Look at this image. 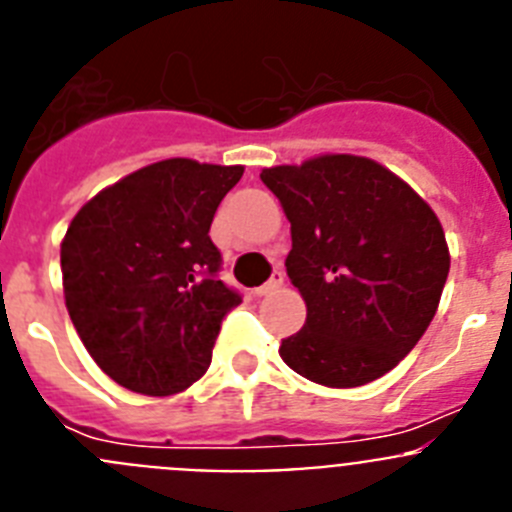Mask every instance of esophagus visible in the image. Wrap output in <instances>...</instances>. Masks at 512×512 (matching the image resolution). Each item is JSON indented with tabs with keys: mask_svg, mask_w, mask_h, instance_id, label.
<instances>
[{
	"mask_svg": "<svg viewBox=\"0 0 512 512\" xmlns=\"http://www.w3.org/2000/svg\"><path fill=\"white\" fill-rule=\"evenodd\" d=\"M282 284H284V274H282V271H274L269 282H264V284H261V287L253 289V292H256V295H259V297H264V295H271V292H277V289L282 287Z\"/></svg>",
	"mask_w": 512,
	"mask_h": 512,
	"instance_id": "34e87169",
	"label": "esophagus"
}]
</instances>
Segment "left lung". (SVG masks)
I'll return each mask as SVG.
<instances>
[{
    "label": "left lung",
    "mask_w": 512,
    "mask_h": 512,
    "mask_svg": "<svg viewBox=\"0 0 512 512\" xmlns=\"http://www.w3.org/2000/svg\"><path fill=\"white\" fill-rule=\"evenodd\" d=\"M261 182L292 225L287 277L307 320L284 338L289 369L323 387H361L413 351L438 310L449 246L431 205L366 156L323 153L271 166Z\"/></svg>",
    "instance_id": "1"
}]
</instances>
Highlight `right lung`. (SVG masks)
Here are the masks:
<instances>
[{
  "mask_svg": "<svg viewBox=\"0 0 512 512\" xmlns=\"http://www.w3.org/2000/svg\"><path fill=\"white\" fill-rule=\"evenodd\" d=\"M243 166L166 158L104 187L61 241L63 297L81 343L130 392H184L212 361L241 295L217 279V205Z\"/></svg>",
  "mask_w": 512,
  "mask_h": 512,
  "instance_id": "1",
  "label": "right lung"
}]
</instances>
